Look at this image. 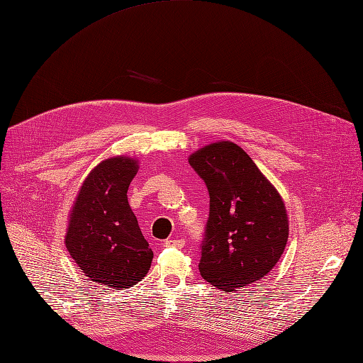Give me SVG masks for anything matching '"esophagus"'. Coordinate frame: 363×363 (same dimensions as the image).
Segmentation results:
<instances>
[{"label":"esophagus","mask_w":363,"mask_h":363,"mask_svg":"<svg viewBox=\"0 0 363 363\" xmlns=\"http://www.w3.org/2000/svg\"><path fill=\"white\" fill-rule=\"evenodd\" d=\"M164 245H166L167 247H177V249H181V247H184L185 240H184V239H167V240L164 242Z\"/></svg>","instance_id":"1"}]
</instances>
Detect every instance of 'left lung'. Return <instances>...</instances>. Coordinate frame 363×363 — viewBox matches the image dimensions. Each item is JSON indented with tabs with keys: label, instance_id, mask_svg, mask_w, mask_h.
Wrapping results in <instances>:
<instances>
[{
	"label": "left lung",
	"instance_id": "1",
	"mask_svg": "<svg viewBox=\"0 0 363 363\" xmlns=\"http://www.w3.org/2000/svg\"><path fill=\"white\" fill-rule=\"evenodd\" d=\"M188 162L211 197L201 277L225 292L252 285L273 270L285 250V201L245 150L230 140L197 150Z\"/></svg>",
	"mask_w": 363,
	"mask_h": 363
}]
</instances>
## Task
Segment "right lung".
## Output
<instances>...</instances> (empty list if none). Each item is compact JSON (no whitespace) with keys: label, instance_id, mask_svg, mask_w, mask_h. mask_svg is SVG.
Listing matches in <instances>:
<instances>
[{"label":"right lung","instance_id":"1","mask_svg":"<svg viewBox=\"0 0 363 363\" xmlns=\"http://www.w3.org/2000/svg\"><path fill=\"white\" fill-rule=\"evenodd\" d=\"M138 169L135 157L102 160L83 181L69 212V255L91 281L106 288L128 289L151 267L152 250L128 200Z\"/></svg>","mask_w":363,"mask_h":363}]
</instances>
